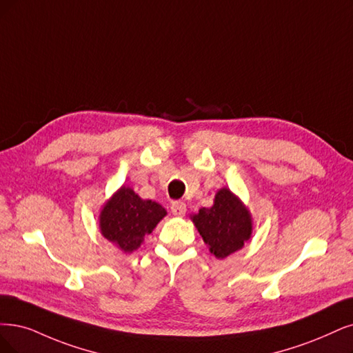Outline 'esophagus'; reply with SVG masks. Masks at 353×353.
Returning <instances> with one entry per match:
<instances>
[{
    "label": "esophagus",
    "mask_w": 353,
    "mask_h": 353,
    "mask_svg": "<svg viewBox=\"0 0 353 353\" xmlns=\"http://www.w3.org/2000/svg\"><path fill=\"white\" fill-rule=\"evenodd\" d=\"M186 211H188V208H186L185 202H173L172 203V212H173V215L183 216L186 214Z\"/></svg>",
    "instance_id": "esophagus-1"
}]
</instances>
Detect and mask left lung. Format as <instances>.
I'll return each mask as SVG.
<instances>
[{
	"instance_id": "obj_1",
	"label": "left lung",
	"mask_w": 353,
	"mask_h": 353,
	"mask_svg": "<svg viewBox=\"0 0 353 353\" xmlns=\"http://www.w3.org/2000/svg\"><path fill=\"white\" fill-rule=\"evenodd\" d=\"M190 219L216 259H225L243 249L253 234L250 211L227 188L216 192L211 208H201Z\"/></svg>"
}]
</instances>
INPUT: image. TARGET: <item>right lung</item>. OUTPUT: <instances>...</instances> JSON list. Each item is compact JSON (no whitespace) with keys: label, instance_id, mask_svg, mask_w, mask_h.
<instances>
[{"label":"right lung","instance_id":"1","mask_svg":"<svg viewBox=\"0 0 353 353\" xmlns=\"http://www.w3.org/2000/svg\"><path fill=\"white\" fill-rule=\"evenodd\" d=\"M165 215L160 203L142 199L134 189L122 186L101 206L99 228L101 236L121 252L132 253Z\"/></svg>","mask_w":353,"mask_h":353}]
</instances>
